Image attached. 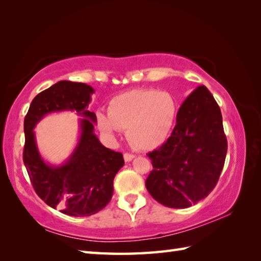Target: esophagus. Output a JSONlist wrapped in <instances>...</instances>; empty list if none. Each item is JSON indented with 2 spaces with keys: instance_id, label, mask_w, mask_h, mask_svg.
<instances>
[{
  "instance_id": "obj_1",
  "label": "esophagus",
  "mask_w": 261,
  "mask_h": 261,
  "mask_svg": "<svg viewBox=\"0 0 261 261\" xmlns=\"http://www.w3.org/2000/svg\"><path fill=\"white\" fill-rule=\"evenodd\" d=\"M136 156L135 154H132V153H127V152H125L124 154H123V158H124V162L125 163H129V162H131L132 159H134Z\"/></svg>"
}]
</instances>
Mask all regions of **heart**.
Instances as JSON below:
<instances>
[{
    "instance_id": "1",
    "label": "heart",
    "mask_w": 261,
    "mask_h": 261,
    "mask_svg": "<svg viewBox=\"0 0 261 261\" xmlns=\"http://www.w3.org/2000/svg\"><path fill=\"white\" fill-rule=\"evenodd\" d=\"M177 103L168 92L140 88L112 98L109 113L96 112L98 129L113 137L119 129L127 130V139L143 150H152L168 139L177 116Z\"/></svg>"
}]
</instances>
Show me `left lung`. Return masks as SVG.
I'll list each match as a JSON object with an SVG mask.
<instances>
[{
    "label": "left lung",
    "instance_id": "left-lung-1",
    "mask_svg": "<svg viewBox=\"0 0 261 261\" xmlns=\"http://www.w3.org/2000/svg\"><path fill=\"white\" fill-rule=\"evenodd\" d=\"M226 150L221 110L207 88L198 86L179 108L167 141L148 153L153 167L148 192L167 207L192 206L213 191Z\"/></svg>",
    "mask_w": 261,
    "mask_h": 261
}]
</instances>
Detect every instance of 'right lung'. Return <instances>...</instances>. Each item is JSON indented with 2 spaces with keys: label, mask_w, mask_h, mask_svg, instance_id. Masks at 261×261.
<instances>
[{
  "label": "right lung",
  "mask_w": 261,
  "mask_h": 261,
  "mask_svg": "<svg viewBox=\"0 0 261 261\" xmlns=\"http://www.w3.org/2000/svg\"><path fill=\"white\" fill-rule=\"evenodd\" d=\"M93 93L84 83L60 81L32 99L24 118L23 163L31 184L47 205L70 216H90L107 206L114 177L124 165L122 153L105 148L94 134L96 115L87 110ZM62 110L83 116L81 134L70 158L54 166L42 159L33 129L45 115Z\"/></svg>",
  "instance_id": "add662e5"
}]
</instances>
